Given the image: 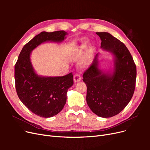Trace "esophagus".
<instances>
[{"label": "esophagus", "instance_id": "1", "mask_svg": "<svg viewBox=\"0 0 150 150\" xmlns=\"http://www.w3.org/2000/svg\"><path fill=\"white\" fill-rule=\"evenodd\" d=\"M81 80V76L79 74H76L74 76V83H77V82H79V81H80Z\"/></svg>", "mask_w": 150, "mask_h": 150}]
</instances>
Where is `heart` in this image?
I'll return each instance as SVG.
<instances>
[{"label":"heart","instance_id":"heart-1","mask_svg":"<svg viewBox=\"0 0 150 150\" xmlns=\"http://www.w3.org/2000/svg\"><path fill=\"white\" fill-rule=\"evenodd\" d=\"M88 44V40L86 39L84 40H83V41L80 42V43L79 44L77 45V46H74L72 47V53L74 54V55H78L79 54H81L83 50H84L86 47L87 44ZM94 50V47H90V49H89V52L91 53ZM83 65L84 66H86L88 65V61L86 60H84L83 62Z\"/></svg>","mask_w":150,"mask_h":150}]
</instances>
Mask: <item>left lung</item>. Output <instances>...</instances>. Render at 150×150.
I'll use <instances>...</instances> for the list:
<instances>
[{
    "mask_svg": "<svg viewBox=\"0 0 150 150\" xmlns=\"http://www.w3.org/2000/svg\"><path fill=\"white\" fill-rule=\"evenodd\" d=\"M101 47L115 56L112 74L98 68V53L83 74L87 86L86 101L91 111L103 117L114 116L124 110L134 92L137 67L129 50L120 40L106 32L96 33Z\"/></svg>",
    "mask_w": 150,
    "mask_h": 150,
    "instance_id": "left-lung-1",
    "label": "left lung"
}]
</instances>
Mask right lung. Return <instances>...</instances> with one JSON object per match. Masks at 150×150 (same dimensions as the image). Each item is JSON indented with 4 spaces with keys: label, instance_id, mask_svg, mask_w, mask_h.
Masks as SVG:
<instances>
[{
    "label": "right lung",
    "instance_id": "1",
    "mask_svg": "<svg viewBox=\"0 0 150 150\" xmlns=\"http://www.w3.org/2000/svg\"><path fill=\"white\" fill-rule=\"evenodd\" d=\"M67 33L64 30L42 32L22 48L15 64V83L18 97L34 114L43 117L57 115L66 103L68 89L73 85L72 72L64 76L44 77L35 73L30 52L45 42H62Z\"/></svg>",
    "mask_w": 150,
    "mask_h": 150
}]
</instances>
